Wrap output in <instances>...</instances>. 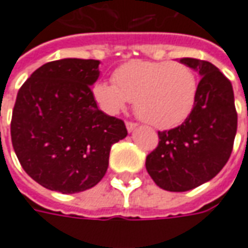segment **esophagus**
Masks as SVG:
<instances>
[{
	"label": "esophagus",
	"mask_w": 248,
	"mask_h": 248,
	"mask_svg": "<svg viewBox=\"0 0 248 248\" xmlns=\"http://www.w3.org/2000/svg\"><path fill=\"white\" fill-rule=\"evenodd\" d=\"M136 127H137V124H134V122H126V129H127V132L129 133L133 132Z\"/></svg>",
	"instance_id": "34e87169"
}]
</instances>
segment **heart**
Wrapping results in <instances>:
<instances>
[{
  "label": "heart",
  "instance_id": "obj_1",
  "mask_svg": "<svg viewBox=\"0 0 248 248\" xmlns=\"http://www.w3.org/2000/svg\"><path fill=\"white\" fill-rule=\"evenodd\" d=\"M112 79L94 85L98 106L115 115L134 101L137 116L158 129L183 124L198 97L196 75L183 63L134 60L116 68Z\"/></svg>",
  "mask_w": 248,
  "mask_h": 248
}]
</instances>
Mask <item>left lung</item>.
Segmentation results:
<instances>
[{
    "instance_id": "obj_1",
    "label": "left lung",
    "mask_w": 248,
    "mask_h": 248,
    "mask_svg": "<svg viewBox=\"0 0 248 248\" xmlns=\"http://www.w3.org/2000/svg\"><path fill=\"white\" fill-rule=\"evenodd\" d=\"M180 63L202 77L195 107L180 126L158 132V147L145 160L151 178L170 192H185L214 178L232 154L237 130L231 81L206 60L184 57Z\"/></svg>"
}]
</instances>
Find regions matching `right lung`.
Masks as SVG:
<instances>
[{
    "label": "right lung",
    "mask_w": 248,
    "mask_h": 248,
    "mask_svg": "<svg viewBox=\"0 0 248 248\" xmlns=\"http://www.w3.org/2000/svg\"><path fill=\"white\" fill-rule=\"evenodd\" d=\"M98 60L41 65L19 89L11 137L24 171L50 191H86L104 177L111 145L127 136L122 119L98 109L92 85Z\"/></svg>",
    "instance_id": "right-lung-1"
}]
</instances>
